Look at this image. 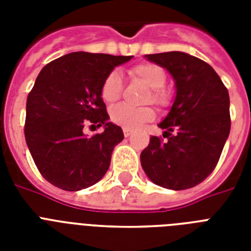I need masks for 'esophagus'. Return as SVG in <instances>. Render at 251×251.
Returning <instances> with one entry per match:
<instances>
[{
    "mask_svg": "<svg viewBox=\"0 0 251 251\" xmlns=\"http://www.w3.org/2000/svg\"><path fill=\"white\" fill-rule=\"evenodd\" d=\"M124 135H125L126 138L130 137V135H131V131H130V130H127V129H124Z\"/></svg>",
    "mask_w": 251,
    "mask_h": 251,
    "instance_id": "esophagus-1",
    "label": "esophagus"
}]
</instances>
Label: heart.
<instances>
[{
	"mask_svg": "<svg viewBox=\"0 0 251 251\" xmlns=\"http://www.w3.org/2000/svg\"><path fill=\"white\" fill-rule=\"evenodd\" d=\"M130 75L139 79L141 82L150 87V94L146 98V102L157 104V105H165L169 101L168 94L163 87L165 86L164 69L156 64H141L134 66L130 70ZM122 94V76L118 72L109 73L102 82L101 86V98L105 102H116L121 98ZM155 116L152 108L150 106H135L127 105V104H120L114 106L110 110V120L116 125L121 126L124 129L134 130L142 126L145 122L151 121Z\"/></svg>",
	"mask_w": 251,
	"mask_h": 251,
	"instance_id": "obj_1",
	"label": "heart"
}]
</instances>
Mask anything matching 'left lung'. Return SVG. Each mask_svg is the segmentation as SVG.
<instances>
[{
	"instance_id": "obj_1",
	"label": "left lung",
	"mask_w": 251,
	"mask_h": 251,
	"mask_svg": "<svg viewBox=\"0 0 251 251\" xmlns=\"http://www.w3.org/2000/svg\"><path fill=\"white\" fill-rule=\"evenodd\" d=\"M145 57L171 74L176 96L159 124L167 141L150 138L141 153L142 168L159 186L190 189L212 173L222 155L230 131L229 94L214 69L198 57L183 52Z\"/></svg>"
}]
</instances>
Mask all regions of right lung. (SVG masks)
<instances>
[{
    "label": "right lung",
    "mask_w": 251,
    "mask_h": 251,
    "mask_svg": "<svg viewBox=\"0 0 251 251\" xmlns=\"http://www.w3.org/2000/svg\"><path fill=\"white\" fill-rule=\"evenodd\" d=\"M133 56L73 52L41 69L25 105V137L37 169L62 190L78 191L100 181L114 146L124 139L109 122L101 86L116 66ZM104 131L88 138L86 125Z\"/></svg>",
    "instance_id": "1"
}]
</instances>
